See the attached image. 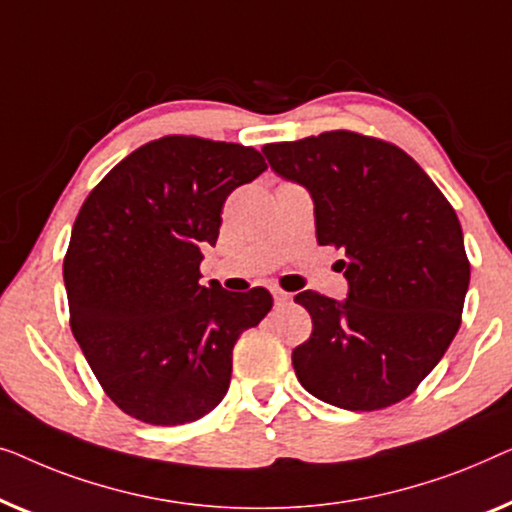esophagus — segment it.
I'll return each mask as SVG.
<instances>
[{
  "label": "esophagus",
  "instance_id": "1",
  "mask_svg": "<svg viewBox=\"0 0 512 512\" xmlns=\"http://www.w3.org/2000/svg\"><path fill=\"white\" fill-rule=\"evenodd\" d=\"M271 294H273V301H276V306H285L292 301V294L280 290V287H271Z\"/></svg>",
  "mask_w": 512,
  "mask_h": 512
}]
</instances>
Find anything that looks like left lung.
<instances>
[{"instance_id": "1", "label": "left lung", "mask_w": 512, "mask_h": 512, "mask_svg": "<svg viewBox=\"0 0 512 512\" xmlns=\"http://www.w3.org/2000/svg\"><path fill=\"white\" fill-rule=\"evenodd\" d=\"M262 153L311 192L320 246L348 257V299L294 297L313 318L311 338L292 350L299 383L345 410L399 403L462 325L471 264L455 208L413 157L376 136L334 129Z\"/></svg>"}]
</instances>
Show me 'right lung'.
<instances>
[{"label":"right lung","instance_id":"1","mask_svg":"<svg viewBox=\"0 0 512 512\" xmlns=\"http://www.w3.org/2000/svg\"><path fill=\"white\" fill-rule=\"evenodd\" d=\"M266 169L241 143L171 134L136 148L76 215L64 255L71 331L122 413L157 427L194 422L232 380V350L273 299L199 283L222 206Z\"/></svg>","mask_w":512,"mask_h":512}]
</instances>
